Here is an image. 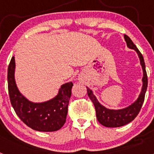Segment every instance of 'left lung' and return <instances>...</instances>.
Returning <instances> with one entry per match:
<instances>
[{
	"instance_id": "8db88e82",
	"label": "left lung",
	"mask_w": 154,
	"mask_h": 154,
	"mask_svg": "<svg viewBox=\"0 0 154 154\" xmlns=\"http://www.w3.org/2000/svg\"><path fill=\"white\" fill-rule=\"evenodd\" d=\"M124 39L126 42L127 47L130 49H133L137 52V55L140 58V63L143 69V85L138 98L127 107L119 109H111L105 107L99 103L97 98L93 94V92L89 89V87L86 86L88 96L92 101L95 109H96V117H97L98 121L100 124L106 126V127H119V126H125L135 119L142 107V105L144 101V97H145V93H146V89H147V75H146V66L144 63L143 57L140 51L138 50L137 46L133 44V42L127 35H124Z\"/></svg>"
}]
</instances>
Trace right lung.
<instances>
[{
  "instance_id": "add662e5",
  "label": "right lung",
  "mask_w": 154,
  "mask_h": 154,
  "mask_svg": "<svg viewBox=\"0 0 154 154\" xmlns=\"http://www.w3.org/2000/svg\"><path fill=\"white\" fill-rule=\"evenodd\" d=\"M14 73L15 60L13 56L8 69V92L12 107L17 116L27 126L37 131L53 132L61 129L66 120L72 82H68L61 85L58 94L52 99L34 103L19 91Z\"/></svg>"
}]
</instances>
